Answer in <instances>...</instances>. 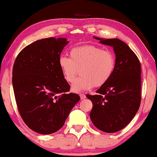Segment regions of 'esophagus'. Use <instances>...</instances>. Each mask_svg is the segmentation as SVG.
<instances>
[{"mask_svg":"<svg viewBox=\"0 0 157 157\" xmlns=\"http://www.w3.org/2000/svg\"><path fill=\"white\" fill-rule=\"evenodd\" d=\"M79 97H80V99L82 100V99H85L86 98V95L84 94H82L81 93L80 94H79Z\"/></svg>","mask_w":157,"mask_h":157,"instance_id":"obj_1","label":"esophagus"}]
</instances>
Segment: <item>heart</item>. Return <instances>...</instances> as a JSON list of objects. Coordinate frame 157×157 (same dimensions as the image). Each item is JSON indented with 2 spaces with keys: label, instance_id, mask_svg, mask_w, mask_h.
Segmentation results:
<instances>
[{
  "label": "heart",
  "instance_id": "heart-1",
  "mask_svg": "<svg viewBox=\"0 0 157 157\" xmlns=\"http://www.w3.org/2000/svg\"><path fill=\"white\" fill-rule=\"evenodd\" d=\"M70 58L61 56L58 65L64 79L73 82L80 69L81 77L72 85L73 92L101 87L108 82L115 68V56L111 51L94 45H84L72 48Z\"/></svg>",
  "mask_w": 157,
  "mask_h": 157
}]
</instances>
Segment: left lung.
Wrapping results in <instances>:
<instances>
[{"instance_id": "obj_1", "label": "left lung", "mask_w": 157, "mask_h": 157, "mask_svg": "<svg viewBox=\"0 0 157 157\" xmlns=\"http://www.w3.org/2000/svg\"><path fill=\"white\" fill-rule=\"evenodd\" d=\"M99 43L111 46L116 54L115 68L97 94H87L93 102L90 118L93 124L105 133L124 128L136 116L141 102V64L131 48L118 39H101Z\"/></svg>"}]
</instances>
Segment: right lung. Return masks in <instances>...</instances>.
<instances>
[{"label":"right lung","instance_id":"right-lung-1","mask_svg":"<svg viewBox=\"0 0 157 157\" xmlns=\"http://www.w3.org/2000/svg\"><path fill=\"white\" fill-rule=\"evenodd\" d=\"M68 43L66 38L40 39L24 48L15 60L12 83L18 111L36 133L59 130L80 99L78 94L67 93L70 86L58 65Z\"/></svg>","mask_w":157,"mask_h":157}]
</instances>
